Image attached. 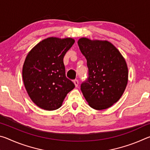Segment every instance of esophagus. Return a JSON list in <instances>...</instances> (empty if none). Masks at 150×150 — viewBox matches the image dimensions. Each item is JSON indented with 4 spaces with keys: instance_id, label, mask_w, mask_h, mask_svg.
<instances>
[{
    "instance_id": "1",
    "label": "esophagus",
    "mask_w": 150,
    "mask_h": 150,
    "mask_svg": "<svg viewBox=\"0 0 150 150\" xmlns=\"http://www.w3.org/2000/svg\"><path fill=\"white\" fill-rule=\"evenodd\" d=\"M73 83H74L75 87H77L79 85V81L77 79H75L74 81H73Z\"/></svg>"
}]
</instances>
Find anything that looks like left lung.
<instances>
[{
  "instance_id": "left-lung-1",
  "label": "left lung",
  "mask_w": 150,
  "mask_h": 150,
  "mask_svg": "<svg viewBox=\"0 0 150 150\" xmlns=\"http://www.w3.org/2000/svg\"><path fill=\"white\" fill-rule=\"evenodd\" d=\"M78 45L87 59L88 77L81 90L88 105L103 110L120 99L128 83L125 59L116 47L107 41L83 38Z\"/></svg>"
}]
</instances>
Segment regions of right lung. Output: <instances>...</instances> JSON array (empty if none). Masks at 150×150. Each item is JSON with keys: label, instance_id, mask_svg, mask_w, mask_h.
I'll use <instances>...</instances> for the list:
<instances>
[{"label": "right lung", "instance_id": "add662e5", "mask_svg": "<svg viewBox=\"0 0 150 150\" xmlns=\"http://www.w3.org/2000/svg\"><path fill=\"white\" fill-rule=\"evenodd\" d=\"M75 43L68 38H48L27 55L22 69L25 88L32 100L46 110L59 108L75 85L66 77L63 57Z\"/></svg>", "mask_w": 150, "mask_h": 150}]
</instances>
